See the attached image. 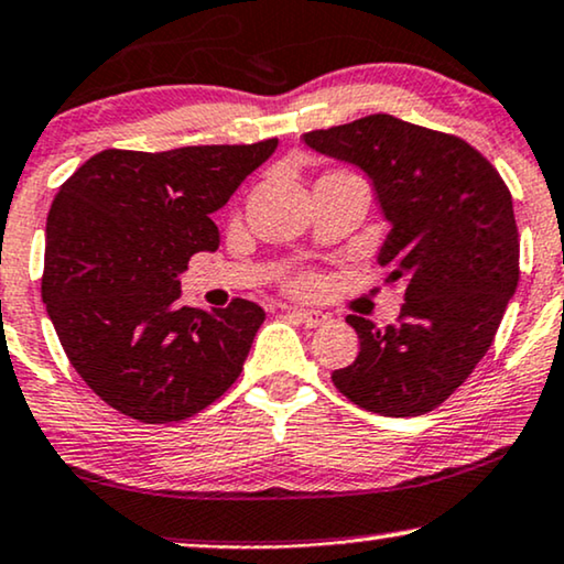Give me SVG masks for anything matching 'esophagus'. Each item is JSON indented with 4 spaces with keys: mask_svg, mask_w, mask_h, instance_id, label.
Returning <instances> with one entry per match:
<instances>
[{
    "mask_svg": "<svg viewBox=\"0 0 564 564\" xmlns=\"http://www.w3.org/2000/svg\"><path fill=\"white\" fill-rule=\"evenodd\" d=\"M290 316L295 318L297 324H303L305 328H318V326H324L326 321H328L326 313H321V311H305V308H292Z\"/></svg>",
    "mask_w": 564,
    "mask_h": 564,
    "instance_id": "1",
    "label": "esophagus"
}]
</instances>
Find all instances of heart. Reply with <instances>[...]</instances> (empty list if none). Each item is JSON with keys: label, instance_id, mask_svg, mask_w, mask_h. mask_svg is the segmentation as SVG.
I'll list each match as a JSON object with an SVG mask.
<instances>
[{"label": "heart", "instance_id": "1", "mask_svg": "<svg viewBox=\"0 0 564 564\" xmlns=\"http://www.w3.org/2000/svg\"><path fill=\"white\" fill-rule=\"evenodd\" d=\"M316 280H313V276H300V280L295 282V288L297 290H313V288H316Z\"/></svg>", "mask_w": 564, "mask_h": 564}]
</instances>
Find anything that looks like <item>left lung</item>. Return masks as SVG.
<instances>
[{
    "label": "left lung",
    "instance_id": "8db88e82",
    "mask_svg": "<svg viewBox=\"0 0 564 564\" xmlns=\"http://www.w3.org/2000/svg\"><path fill=\"white\" fill-rule=\"evenodd\" d=\"M370 175L391 232L378 261L404 284L393 326L347 316L360 352L334 386L383 416L433 412L471 376L518 288L513 196L469 142L389 113L303 134Z\"/></svg>",
    "mask_w": 564,
    "mask_h": 564
}]
</instances>
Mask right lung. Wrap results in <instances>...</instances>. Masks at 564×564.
<instances>
[{
  "instance_id": "add662e5",
  "label": "right lung",
  "mask_w": 564,
  "mask_h": 564,
  "mask_svg": "<svg viewBox=\"0 0 564 564\" xmlns=\"http://www.w3.org/2000/svg\"><path fill=\"white\" fill-rule=\"evenodd\" d=\"M274 148L104 150L58 186L41 297L72 368L116 412L181 422L238 380L264 311L243 297L188 308L178 274L219 246L209 215Z\"/></svg>"
}]
</instances>
